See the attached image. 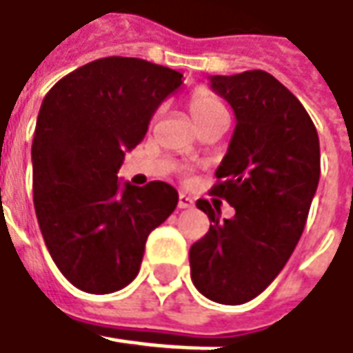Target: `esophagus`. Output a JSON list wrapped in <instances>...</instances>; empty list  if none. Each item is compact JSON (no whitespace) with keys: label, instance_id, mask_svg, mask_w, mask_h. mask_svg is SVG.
Here are the masks:
<instances>
[{"label":"esophagus","instance_id":"1","mask_svg":"<svg viewBox=\"0 0 353 353\" xmlns=\"http://www.w3.org/2000/svg\"><path fill=\"white\" fill-rule=\"evenodd\" d=\"M177 207H179V209H191V207H193V199H191L189 195H185V193H181L179 199H177Z\"/></svg>","mask_w":353,"mask_h":353}]
</instances>
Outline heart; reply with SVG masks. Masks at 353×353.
<instances>
[{
  "instance_id": "1",
  "label": "heart",
  "mask_w": 353,
  "mask_h": 353,
  "mask_svg": "<svg viewBox=\"0 0 353 353\" xmlns=\"http://www.w3.org/2000/svg\"><path fill=\"white\" fill-rule=\"evenodd\" d=\"M188 107L197 125H203L205 121L214 119V117L226 115L225 105L221 103V99L214 97L213 93L207 90H195L191 93L188 99Z\"/></svg>"
}]
</instances>
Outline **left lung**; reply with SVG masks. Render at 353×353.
I'll return each mask as SVG.
<instances>
[{"instance_id": "left-lung-1", "label": "left lung", "mask_w": 353, "mask_h": 353, "mask_svg": "<svg viewBox=\"0 0 353 353\" xmlns=\"http://www.w3.org/2000/svg\"><path fill=\"white\" fill-rule=\"evenodd\" d=\"M211 88L236 115L211 193L236 214L221 221L209 201H197L213 225L189 250V265L205 297L242 305L274 281L297 246L319 188L321 146L305 107L272 74L211 76Z\"/></svg>"}]
</instances>
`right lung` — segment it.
Listing matches in <instances>:
<instances>
[{"label":"right lung","instance_id":"obj_1","mask_svg":"<svg viewBox=\"0 0 353 353\" xmlns=\"http://www.w3.org/2000/svg\"><path fill=\"white\" fill-rule=\"evenodd\" d=\"M181 78L148 60L109 56L70 72L41 105L31 150L34 211L58 270L85 293L127 287L148 234L176 209L170 183L121 188L117 172Z\"/></svg>","mask_w":353,"mask_h":353}]
</instances>
